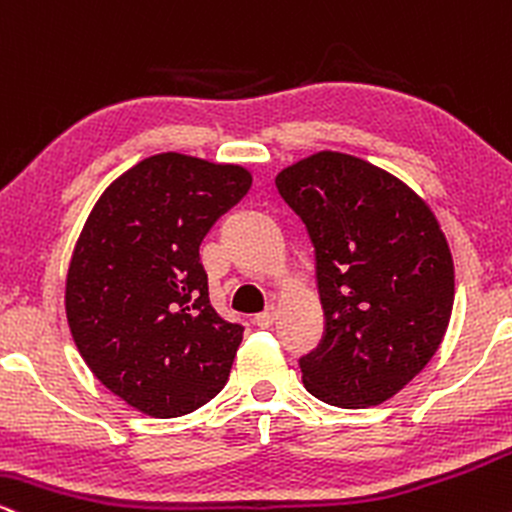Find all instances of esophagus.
I'll return each mask as SVG.
<instances>
[{
	"label": "esophagus",
	"mask_w": 512,
	"mask_h": 512,
	"mask_svg": "<svg viewBox=\"0 0 512 512\" xmlns=\"http://www.w3.org/2000/svg\"><path fill=\"white\" fill-rule=\"evenodd\" d=\"M275 314H278V311H275V306H268V309L263 311V314H256L254 323H256L258 328H270L275 323Z\"/></svg>",
	"instance_id": "esophagus-1"
}]
</instances>
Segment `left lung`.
<instances>
[{
	"label": "left lung",
	"instance_id": "8db88e82",
	"mask_svg": "<svg viewBox=\"0 0 512 512\" xmlns=\"http://www.w3.org/2000/svg\"><path fill=\"white\" fill-rule=\"evenodd\" d=\"M316 249L326 335L302 357L304 388L342 410L398 395L448 330L455 268L417 191L381 167L321 150L275 177Z\"/></svg>",
	"mask_w": 512,
	"mask_h": 512
}]
</instances>
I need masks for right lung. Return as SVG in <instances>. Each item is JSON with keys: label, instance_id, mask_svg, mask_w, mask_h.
Wrapping results in <instances>:
<instances>
[{"label": "right lung", "instance_id": "add662e5", "mask_svg": "<svg viewBox=\"0 0 512 512\" xmlns=\"http://www.w3.org/2000/svg\"><path fill=\"white\" fill-rule=\"evenodd\" d=\"M251 172L194 155H150L102 191L69 261L64 309L83 362L155 419L206 405L244 328L218 316L198 246Z\"/></svg>", "mask_w": 512, "mask_h": 512}]
</instances>
